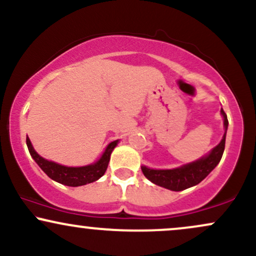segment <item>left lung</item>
Here are the masks:
<instances>
[{"mask_svg":"<svg viewBox=\"0 0 256 256\" xmlns=\"http://www.w3.org/2000/svg\"><path fill=\"white\" fill-rule=\"evenodd\" d=\"M222 114L224 116V137H222V142L210 152V155L200 158L195 162L188 164V165L174 170H150L148 167L142 166L143 174L154 184L166 188V189L172 190V192H182V190L192 188L204 180L220 162L225 149V137L228 122V116H226L225 112L222 110Z\"/></svg>","mask_w":256,"mask_h":256,"instance_id":"obj_1","label":"left lung"}]
</instances>
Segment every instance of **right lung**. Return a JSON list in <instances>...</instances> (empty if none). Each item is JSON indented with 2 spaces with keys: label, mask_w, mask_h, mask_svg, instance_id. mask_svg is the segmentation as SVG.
Returning a JSON list of instances; mask_svg holds the SVG:
<instances>
[{
  "label": "right lung",
  "mask_w": 256,
  "mask_h": 256,
  "mask_svg": "<svg viewBox=\"0 0 256 256\" xmlns=\"http://www.w3.org/2000/svg\"><path fill=\"white\" fill-rule=\"evenodd\" d=\"M116 143H118V140H114V142L110 143L107 148H106L101 158H100L98 162L94 164V165L84 167H66L40 156L34 152L28 137H26V144H28V152H30L34 160L37 162V165L42 168V171L49 178H52V180L58 182L60 184L67 185V186H80V185L92 183V182L101 178L104 174L106 170H107L108 164H110V154L113 152V149L116 148Z\"/></svg>",
  "instance_id": "obj_1"
}]
</instances>
